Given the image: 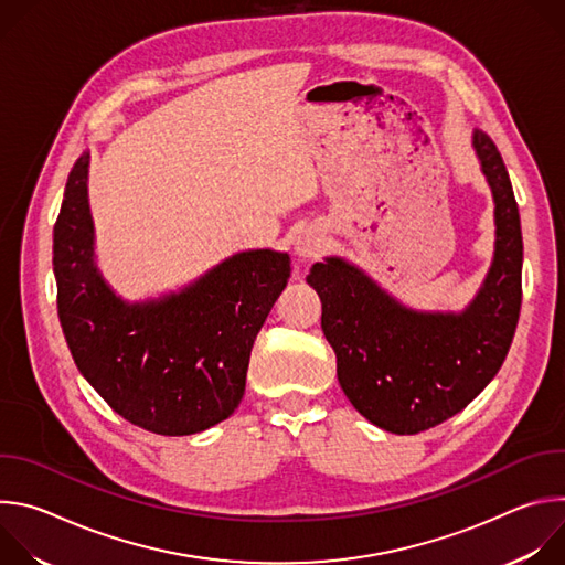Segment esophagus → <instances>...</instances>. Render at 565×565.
Masks as SVG:
<instances>
[{
  "instance_id": "obj_1",
  "label": "esophagus",
  "mask_w": 565,
  "mask_h": 565,
  "mask_svg": "<svg viewBox=\"0 0 565 565\" xmlns=\"http://www.w3.org/2000/svg\"><path fill=\"white\" fill-rule=\"evenodd\" d=\"M321 246H324V238L317 230H301L295 238V253L301 259H312L321 253Z\"/></svg>"
}]
</instances>
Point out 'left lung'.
I'll list each match as a JSON object with an SVG mask.
<instances>
[{"instance_id": "left-lung-1", "label": "left lung", "mask_w": 565, "mask_h": 565, "mask_svg": "<svg viewBox=\"0 0 565 565\" xmlns=\"http://www.w3.org/2000/svg\"><path fill=\"white\" fill-rule=\"evenodd\" d=\"M473 149L497 203V253L465 312L409 310L338 257L315 264L306 277L321 299V331L351 405L397 436L420 434L462 412L499 373L516 331L523 297L519 205L494 140L476 129Z\"/></svg>"}]
</instances>
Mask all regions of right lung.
Segmentation results:
<instances>
[{
    "instance_id": "1",
    "label": "right lung",
    "mask_w": 565,
    "mask_h": 565,
    "mask_svg": "<svg viewBox=\"0 0 565 565\" xmlns=\"http://www.w3.org/2000/svg\"><path fill=\"white\" fill-rule=\"evenodd\" d=\"M87 166L89 153L75 160L53 227L57 315L75 366L140 429H210L244 397L253 344L290 279V259L241 253L179 295L129 306L94 264Z\"/></svg>"
}]
</instances>
